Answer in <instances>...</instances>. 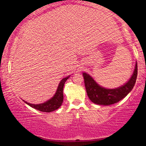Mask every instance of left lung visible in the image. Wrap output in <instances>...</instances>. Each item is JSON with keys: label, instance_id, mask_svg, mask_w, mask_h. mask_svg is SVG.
<instances>
[{"label": "left lung", "instance_id": "8db88e82", "mask_svg": "<svg viewBox=\"0 0 146 146\" xmlns=\"http://www.w3.org/2000/svg\"><path fill=\"white\" fill-rule=\"evenodd\" d=\"M138 67L136 63L133 75L128 82L120 88L110 90L102 88L96 83L91 76L83 73L85 87L88 97L93 103L108 106L119 102L132 90L137 77Z\"/></svg>", "mask_w": 146, "mask_h": 146}]
</instances>
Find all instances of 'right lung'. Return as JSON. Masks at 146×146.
<instances>
[{"instance_id": "add662e5", "label": "right lung", "mask_w": 146, "mask_h": 146, "mask_svg": "<svg viewBox=\"0 0 146 146\" xmlns=\"http://www.w3.org/2000/svg\"><path fill=\"white\" fill-rule=\"evenodd\" d=\"M69 77H70V76H68L66 78H64L62 80L60 81V82L59 83L58 87L57 90H56L55 95L53 96V97L47 101V102L42 104H29L24 100V102L26 103L27 104L29 105V106H31V108L36 109V110H37L38 111H40L42 112L49 113L57 110L58 108L60 107L62 104L64 98V84L66 82V81L68 80Z\"/></svg>"}]
</instances>
